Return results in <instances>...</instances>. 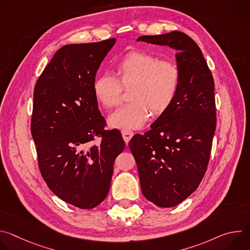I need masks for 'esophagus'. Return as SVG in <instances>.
<instances>
[{"instance_id": "obj_1", "label": "esophagus", "mask_w": 250, "mask_h": 250, "mask_svg": "<svg viewBox=\"0 0 250 250\" xmlns=\"http://www.w3.org/2000/svg\"><path fill=\"white\" fill-rule=\"evenodd\" d=\"M122 134H123V138H124V140L126 142H127L130 140V138L133 136V132L131 131V130H129V129H123L122 130Z\"/></svg>"}]
</instances>
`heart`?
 Instances as JSON below:
<instances>
[{
    "label": "heart",
    "mask_w": 250,
    "mask_h": 250,
    "mask_svg": "<svg viewBox=\"0 0 250 250\" xmlns=\"http://www.w3.org/2000/svg\"><path fill=\"white\" fill-rule=\"evenodd\" d=\"M117 77L109 71L98 74L93 90L99 102L108 109L117 106L123 95V84L132 85L131 101L123 104L111 117L116 127L138 128L150 116L165 112L174 101L181 82V71L174 61L160 60L156 55L131 51L118 62Z\"/></svg>",
    "instance_id": "b5f03b06"
}]
</instances>
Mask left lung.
Wrapping results in <instances>:
<instances>
[{
	"label": "left lung",
	"instance_id": "obj_1",
	"mask_svg": "<svg viewBox=\"0 0 250 250\" xmlns=\"http://www.w3.org/2000/svg\"><path fill=\"white\" fill-rule=\"evenodd\" d=\"M137 42L178 51L181 82L174 101L148 131L133 135L128 144L142 194L170 208L196 191L207 171L217 126L215 82L200 47L186 33L142 35Z\"/></svg>",
	"mask_w": 250,
	"mask_h": 250
}]
</instances>
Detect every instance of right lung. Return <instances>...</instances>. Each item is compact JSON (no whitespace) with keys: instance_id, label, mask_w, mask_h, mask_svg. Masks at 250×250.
<instances>
[{"instance_id":"right-lung-1","label":"right lung","mask_w":250,"mask_h":250,"mask_svg":"<svg viewBox=\"0 0 250 250\" xmlns=\"http://www.w3.org/2000/svg\"><path fill=\"white\" fill-rule=\"evenodd\" d=\"M115 42L61 47L33 92L30 130L42 176L58 198L83 209L108 195L115 160L125 147L119 129H104L93 90L100 64Z\"/></svg>"}]
</instances>
